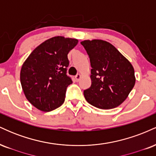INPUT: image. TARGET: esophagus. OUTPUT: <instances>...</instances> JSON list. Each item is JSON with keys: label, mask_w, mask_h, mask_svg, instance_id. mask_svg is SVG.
<instances>
[{"label": "esophagus", "mask_w": 156, "mask_h": 156, "mask_svg": "<svg viewBox=\"0 0 156 156\" xmlns=\"http://www.w3.org/2000/svg\"><path fill=\"white\" fill-rule=\"evenodd\" d=\"M80 77H81V75L80 74H77L76 76H75V79H76V80L77 82L78 81V80H80Z\"/></svg>", "instance_id": "obj_1"}]
</instances>
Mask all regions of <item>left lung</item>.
<instances>
[{
	"label": "left lung",
	"mask_w": 156,
	"mask_h": 156,
	"mask_svg": "<svg viewBox=\"0 0 156 156\" xmlns=\"http://www.w3.org/2000/svg\"><path fill=\"white\" fill-rule=\"evenodd\" d=\"M89 55L92 85L83 91L89 104L102 109L116 108L124 102L135 85L133 67L118 50L101 39L80 42Z\"/></svg>",
	"instance_id": "8db88e82"
}]
</instances>
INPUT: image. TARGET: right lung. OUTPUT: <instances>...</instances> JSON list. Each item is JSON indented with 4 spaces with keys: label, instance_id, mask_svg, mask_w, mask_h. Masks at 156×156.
<instances>
[{
    "label": "right lung",
    "instance_id": "right-lung-1",
    "mask_svg": "<svg viewBox=\"0 0 156 156\" xmlns=\"http://www.w3.org/2000/svg\"><path fill=\"white\" fill-rule=\"evenodd\" d=\"M78 40L52 37L28 55L20 70V83L25 96L34 106L48 112L63 104L72 80L67 76V54Z\"/></svg>",
    "mask_w": 156,
    "mask_h": 156
}]
</instances>
